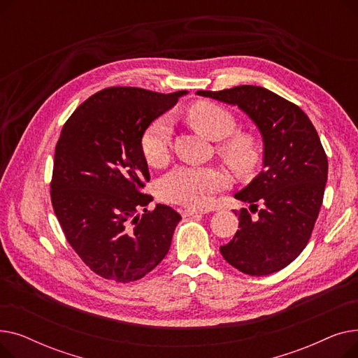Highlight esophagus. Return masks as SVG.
<instances>
[{
  "instance_id": "34e87169",
  "label": "esophagus",
  "mask_w": 358,
  "mask_h": 358,
  "mask_svg": "<svg viewBox=\"0 0 358 358\" xmlns=\"http://www.w3.org/2000/svg\"><path fill=\"white\" fill-rule=\"evenodd\" d=\"M196 213L203 215V213H204V210L193 209V208H184V209H181V215H182L184 217H187V216H192V215H196Z\"/></svg>"
}]
</instances>
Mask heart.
Returning a JSON list of instances; mask_svg holds the SVG:
<instances>
[{"instance_id": "1", "label": "heart", "mask_w": 358, "mask_h": 358, "mask_svg": "<svg viewBox=\"0 0 358 358\" xmlns=\"http://www.w3.org/2000/svg\"><path fill=\"white\" fill-rule=\"evenodd\" d=\"M190 123L209 139L220 141L219 154L236 173H248L258 159L255 139L236 127L232 113L212 101L194 103L187 111ZM173 126L166 116L150 122L141 138V149L146 162L152 166L164 165L169 158ZM228 177L213 166L184 165L173 169L159 182V196L168 203L203 208L212 197L227 189Z\"/></svg>"}]
</instances>
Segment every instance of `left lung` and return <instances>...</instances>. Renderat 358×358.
<instances>
[{
  "instance_id": "obj_1",
  "label": "left lung",
  "mask_w": 358,
  "mask_h": 358,
  "mask_svg": "<svg viewBox=\"0 0 358 358\" xmlns=\"http://www.w3.org/2000/svg\"><path fill=\"white\" fill-rule=\"evenodd\" d=\"M197 96L238 106L264 142L262 171L235 194L250 203V210L238 212L239 229L220 254L250 275L287 267L305 250L324 200L328 158L316 129L299 106L262 87L197 91Z\"/></svg>"
}]
</instances>
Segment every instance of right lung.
Masks as SVG:
<instances>
[{"label": "right lung", "instance_id": "right-lung-1", "mask_svg": "<svg viewBox=\"0 0 358 358\" xmlns=\"http://www.w3.org/2000/svg\"><path fill=\"white\" fill-rule=\"evenodd\" d=\"M184 94L104 88L62 127L50 182L53 210L73 251L107 280L142 278L171 247L181 216L165 204L146 209L152 196L143 193L150 177L141 138Z\"/></svg>", "mask_w": 358, "mask_h": 358}]
</instances>
